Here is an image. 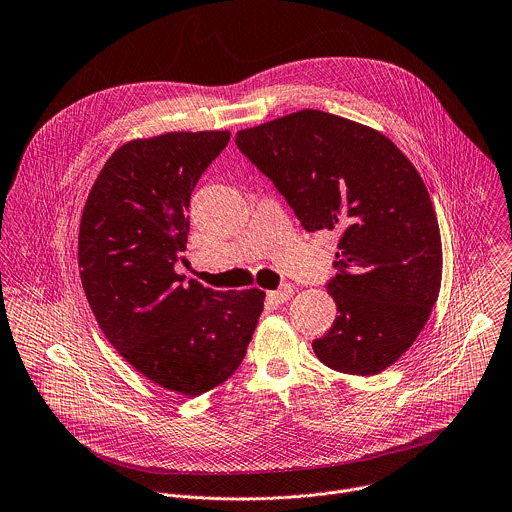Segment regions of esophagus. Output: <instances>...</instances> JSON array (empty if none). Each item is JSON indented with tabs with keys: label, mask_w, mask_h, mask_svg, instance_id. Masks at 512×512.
I'll list each match as a JSON object with an SVG mask.
<instances>
[{
	"label": "esophagus",
	"mask_w": 512,
	"mask_h": 512,
	"mask_svg": "<svg viewBox=\"0 0 512 512\" xmlns=\"http://www.w3.org/2000/svg\"><path fill=\"white\" fill-rule=\"evenodd\" d=\"M293 297V287L287 283V285H283V287H279L277 291H271L269 293V299L271 301H275V303H285V301H289Z\"/></svg>",
	"instance_id": "obj_1"
}]
</instances>
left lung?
<instances>
[{"label":"left lung","instance_id":"8db88e82","mask_svg":"<svg viewBox=\"0 0 512 512\" xmlns=\"http://www.w3.org/2000/svg\"><path fill=\"white\" fill-rule=\"evenodd\" d=\"M305 231H339L327 291L337 319L313 351L327 367L377 375L419 337L443 275L441 231L415 165L383 133L303 109L237 131Z\"/></svg>","mask_w":512,"mask_h":512}]
</instances>
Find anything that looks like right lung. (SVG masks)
I'll return each mask as SVG.
<instances>
[{
  "instance_id": "add662e5",
  "label": "right lung",
  "mask_w": 512,
  "mask_h": 512,
  "mask_svg": "<svg viewBox=\"0 0 512 512\" xmlns=\"http://www.w3.org/2000/svg\"><path fill=\"white\" fill-rule=\"evenodd\" d=\"M229 131H173L121 145L99 171L79 225V275L117 353L185 397L227 381L263 311L261 289L183 285L191 193Z\"/></svg>"
}]
</instances>
